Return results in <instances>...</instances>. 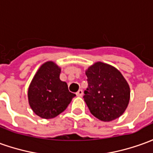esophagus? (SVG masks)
I'll return each mask as SVG.
<instances>
[{"instance_id":"1","label":"esophagus","mask_w":153,"mask_h":153,"mask_svg":"<svg viewBox=\"0 0 153 153\" xmlns=\"http://www.w3.org/2000/svg\"><path fill=\"white\" fill-rule=\"evenodd\" d=\"M83 94H84V92H83L82 89H79V90L76 93V95L77 96H79V97H82Z\"/></svg>"}]
</instances>
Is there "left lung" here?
<instances>
[{"label": "left lung", "instance_id": "8db88e82", "mask_svg": "<svg viewBox=\"0 0 153 153\" xmlns=\"http://www.w3.org/2000/svg\"><path fill=\"white\" fill-rule=\"evenodd\" d=\"M88 87L84 101L95 117L103 122L118 118L127 109L130 88L121 72L114 66L96 62L85 70Z\"/></svg>", "mask_w": 153, "mask_h": 153}]
</instances>
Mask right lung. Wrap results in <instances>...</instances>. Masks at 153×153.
Listing matches in <instances>:
<instances>
[{
    "label": "right lung",
    "mask_w": 153,
    "mask_h": 153,
    "mask_svg": "<svg viewBox=\"0 0 153 153\" xmlns=\"http://www.w3.org/2000/svg\"><path fill=\"white\" fill-rule=\"evenodd\" d=\"M60 67L47 61L40 66L33 77L28 88V102L35 114L45 119L58 116L66 109L75 96L61 81Z\"/></svg>",
    "instance_id": "1"
}]
</instances>
